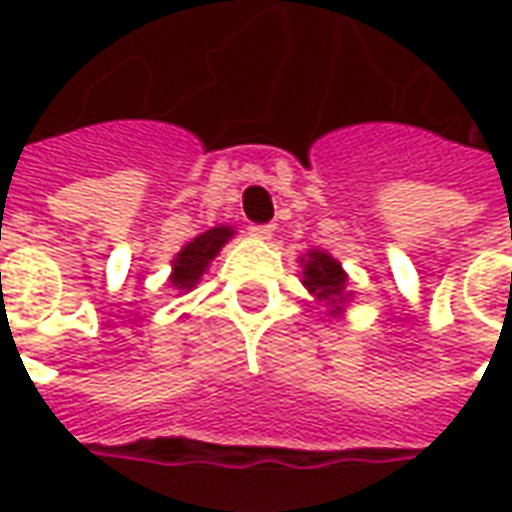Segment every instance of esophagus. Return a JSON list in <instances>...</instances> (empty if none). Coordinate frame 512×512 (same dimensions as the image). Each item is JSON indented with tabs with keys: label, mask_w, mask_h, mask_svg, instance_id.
<instances>
[{
	"label": "esophagus",
	"mask_w": 512,
	"mask_h": 512,
	"mask_svg": "<svg viewBox=\"0 0 512 512\" xmlns=\"http://www.w3.org/2000/svg\"><path fill=\"white\" fill-rule=\"evenodd\" d=\"M249 235L252 238H260V241H268L274 235V224H252L249 227Z\"/></svg>",
	"instance_id": "1"
}]
</instances>
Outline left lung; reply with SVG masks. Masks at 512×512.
Wrapping results in <instances>:
<instances>
[{
	"label": "left lung",
	"mask_w": 512,
	"mask_h": 512,
	"mask_svg": "<svg viewBox=\"0 0 512 512\" xmlns=\"http://www.w3.org/2000/svg\"><path fill=\"white\" fill-rule=\"evenodd\" d=\"M301 285L310 290L318 304L326 307L332 318H343L348 301L354 299V290L348 282L343 263L332 257L326 249H310L299 257Z\"/></svg>",
	"instance_id": "1"
}]
</instances>
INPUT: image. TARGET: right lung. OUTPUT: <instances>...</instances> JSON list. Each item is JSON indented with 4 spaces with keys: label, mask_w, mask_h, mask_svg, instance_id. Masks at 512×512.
I'll return each mask as SVG.
<instances>
[{
    "label": "right lung",
    "mask_w": 512,
    "mask_h": 512,
    "mask_svg": "<svg viewBox=\"0 0 512 512\" xmlns=\"http://www.w3.org/2000/svg\"><path fill=\"white\" fill-rule=\"evenodd\" d=\"M235 235V227L230 224H219L205 230L197 238H191L189 244L180 249L178 255L172 257V274H169V285L178 290L180 296L189 293L200 285L202 274L208 271L213 257L222 252V246Z\"/></svg>",
    "instance_id": "obj_1"
}]
</instances>
